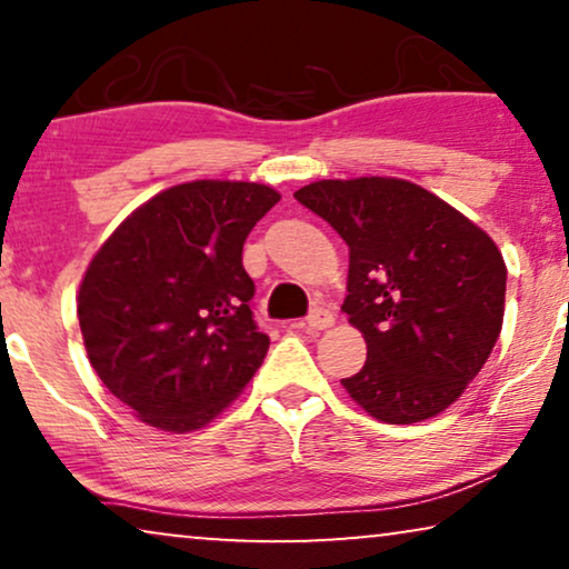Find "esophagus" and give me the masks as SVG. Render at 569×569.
I'll return each mask as SVG.
<instances>
[{"mask_svg":"<svg viewBox=\"0 0 569 569\" xmlns=\"http://www.w3.org/2000/svg\"><path fill=\"white\" fill-rule=\"evenodd\" d=\"M300 326H306L308 331H326L333 326V313L329 308H316L313 313L306 318V323H300Z\"/></svg>","mask_w":569,"mask_h":569,"instance_id":"34e87169","label":"esophagus"}]
</instances>
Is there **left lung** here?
<instances>
[{
    "label": "left lung",
    "instance_id": "8db88e82",
    "mask_svg": "<svg viewBox=\"0 0 569 569\" xmlns=\"http://www.w3.org/2000/svg\"><path fill=\"white\" fill-rule=\"evenodd\" d=\"M295 199L349 246L341 310L368 345L362 370L341 380L349 399L388 425L438 417L479 376L502 331L500 248L403 178H331Z\"/></svg>",
    "mask_w": 569,
    "mask_h": 569
}]
</instances>
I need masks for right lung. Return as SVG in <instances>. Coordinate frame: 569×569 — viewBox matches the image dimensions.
Here are the masks:
<instances>
[{
	"label": "right lung",
	"instance_id": "add662e5",
	"mask_svg": "<svg viewBox=\"0 0 569 569\" xmlns=\"http://www.w3.org/2000/svg\"><path fill=\"white\" fill-rule=\"evenodd\" d=\"M277 201L251 181L170 186L90 259L77 292L88 360L144 425L201 430L261 368L269 337L248 308L243 243Z\"/></svg>",
	"mask_w": 569,
	"mask_h": 569
}]
</instances>
